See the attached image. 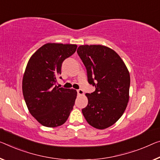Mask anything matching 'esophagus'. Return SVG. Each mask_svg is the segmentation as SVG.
Masks as SVG:
<instances>
[{"instance_id": "esophagus-1", "label": "esophagus", "mask_w": 160, "mask_h": 160, "mask_svg": "<svg viewBox=\"0 0 160 160\" xmlns=\"http://www.w3.org/2000/svg\"><path fill=\"white\" fill-rule=\"evenodd\" d=\"M77 93L78 95H83V91L82 89H78Z\"/></svg>"}]
</instances>
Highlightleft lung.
Returning a JSON list of instances; mask_svg holds the SVG:
<instances>
[{"mask_svg":"<svg viewBox=\"0 0 160 160\" xmlns=\"http://www.w3.org/2000/svg\"><path fill=\"white\" fill-rule=\"evenodd\" d=\"M77 53L87 72L88 82L96 90L86 94L88 104L83 115L91 126L104 129L122 116L129 99L130 76L121 57L103 45H82Z\"/></svg>","mask_w":160,"mask_h":160,"instance_id":"1","label":"left lung"}]
</instances>
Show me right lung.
I'll list each match as a JSON object with an SVG mask.
<instances>
[{
    "label": "right lung",
    "mask_w": 160,
    "mask_h": 160,
    "mask_svg": "<svg viewBox=\"0 0 160 160\" xmlns=\"http://www.w3.org/2000/svg\"><path fill=\"white\" fill-rule=\"evenodd\" d=\"M77 48L76 44L47 43L27 63L22 82L23 97L29 112L44 127L64 124L73 109L77 91L55 84L63 61L74 53Z\"/></svg>",
    "instance_id": "right-lung-1"
}]
</instances>
